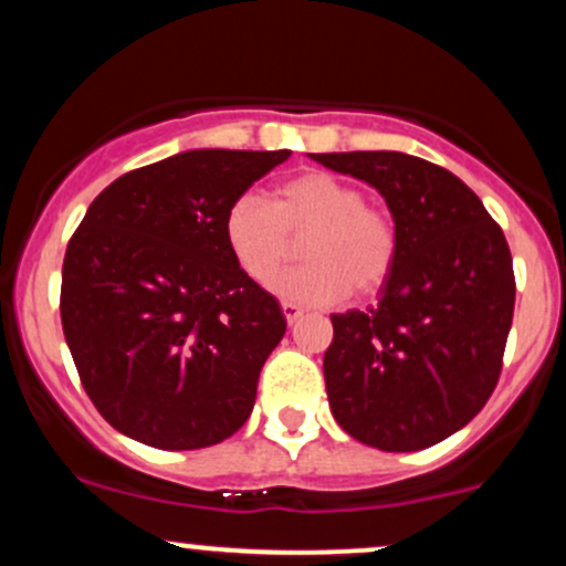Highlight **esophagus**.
<instances>
[{
    "instance_id": "1",
    "label": "esophagus",
    "mask_w": 566,
    "mask_h": 566,
    "mask_svg": "<svg viewBox=\"0 0 566 566\" xmlns=\"http://www.w3.org/2000/svg\"><path fill=\"white\" fill-rule=\"evenodd\" d=\"M282 314H284V319H287V324H295L303 316V308H301V305L292 303V301H284L282 303Z\"/></svg>"
}]
</instances>
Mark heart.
Here are the masks:
<instances>
[{
    "mask_svg": "<svg viewBox=\"0 0 566 566\" xmlns=\"http://www.w3.org/2000/svg\"><path fill=\"white\" fill-rule=\"evenodd\" d=\"M223 237L233 261L265 282L301 242V265L282 271L269 287L303 305L340 303L354 292L369 297L386 287L399 261V223L365 188L335 172L311 170L274 188L271 205L242 193L229 205Z\"/></svg>",
    "mask_w": 566,
    "mask_h": 566,
    "instance_id": "obj_1",
    "label": "heart"
}]
</instances>
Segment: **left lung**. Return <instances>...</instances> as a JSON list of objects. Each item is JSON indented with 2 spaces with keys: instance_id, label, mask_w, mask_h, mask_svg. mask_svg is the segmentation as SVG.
Returning <instances> with one entry per match:
<instances>
[{
  "instance_id": "8db88e82",
  "label": "left lung",
  "mask_w": 566,
  "mask_h": 566,
  "mask_svg": "<svg viewBox=\"0 0 566 566\" xmlns=\"http://www.w3.org/2000/svg\"><path fill=\"white\" fill-rule=\"evenodd\" d=\"M367 180L399 223L375 308L333 314L324 386L361 444L415 452L460 431L495 391L516 279L503 229L458 175L399 151L311 154Z\"/></svg>"
}]
</instances>
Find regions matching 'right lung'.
I'll use <instances>...</instances> for the list:
<instances>
[{"label":"right lung","mask_w":566,"mask_h":566,"mask_svg":"<svg viewBox=\"0 0 566 566\" xmlns=\"http://www.w3.org/2000/svg\"><path fill=\"white\" fill-rule=\"evenodd\" d=\"M290 151L175 154L97 193L63 258L76 373L116 431L159 450L229 439L287 319L233 261L229 205Z\"/></svg>","instance_id":"1"}]
</instances>
